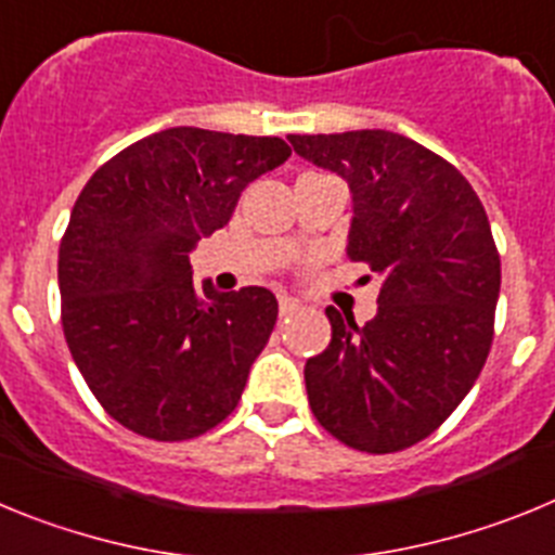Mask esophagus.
<instances>
[{
	"label": "esophagus",
	"mask_w": 555,
	"mask_h": 555,
	"mask_svg": "<svg viewBox=\"0 0 555 555\" xmlns=\"http://www.w3.org/2000/svg\"><path fill=\"white\" fill-rule=\"evenodd\" d=\"M278 306H281V317H288V313H294L297 308H300V302L294 300V297H288V294H281V300H278Z\"/></svg>",
	"instance_id": "1"
}]
</instances>
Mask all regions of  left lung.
<instances>
[{"mask_svg": "<svg viewBox=\"0 0 555 555\" xmlns=\"http://www.w3.org/2000/svg\"><path fill=\"white\" fill-rule=\"evenodd\" d=\"M288 141L347 180V258L380 278L366 325L325 308L333 336L306 361L308 403L347 448L397 453L434 434L487 364L500 294L487 210L453 164L400 132Z\"/></svg>", "mask_w": 555, "mask_h": 555, "instance_id": "1", "label": "left lung"}]
</instances>
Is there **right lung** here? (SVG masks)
Wrapping results in <instances>:
<instances>
[{"mask_svg": "<svg viewBox=\"0 0 555 555\" xmlns=\"http://www.w3.org/2000/svg\"><path fill=\"white\" fill-rule=\"evenodd\" d=\"M292 155L283 139L169 127L102 164L57 253L63 336L102 409L132 434L183 442L242 400L278 322L269 288L203 294L191 249L242 191Z\"/></svg>", "mask_w": 555, "mask_h": 555, "instance_id": "add662e5", "label": "right lung"}]
</instances>
